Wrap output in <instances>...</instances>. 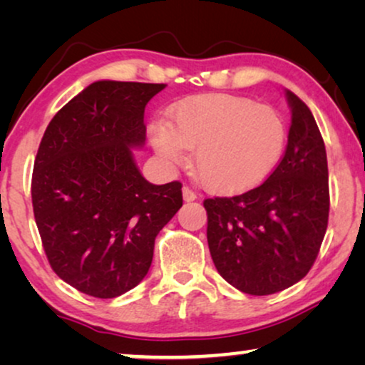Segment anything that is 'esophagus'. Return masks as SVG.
<instances>
[{"label": "esophagus", "mask_w": 365, "mask_h": 365, "mask_svg": "<svg viewBox=\"0 0 365 365\" xmlns=\"http://www.w3.org/2000/svg\"><path fill=\"white\" fill-rule=\"evenodd\" d=\"M182 197H184V201H186V202H191V201H196L197 194L194 192L191 187L184 186V187H182Z\"/></svg>", "instance_id": "esophagus-1"}]
</instances>
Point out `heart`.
I'll return each instance as SVG.
<instances>
[{"mask_svg": "<svg viewBox=\"0 0 365 365\" xmlns=\"http://www.w3.org/2000/svg\"><path fill=\"white\" fill-rule=\"evenodd\" d=\"M149 141L168 168L186 161L209 191L237 194L266 181L286 148V124L266 104L229 94L184 99L169 111V121L149 124Z\"/></svg>", "mask_w": 365, "mask_h": 365, "instance_id": "obj_1", "label": "heart"}]
</instances>
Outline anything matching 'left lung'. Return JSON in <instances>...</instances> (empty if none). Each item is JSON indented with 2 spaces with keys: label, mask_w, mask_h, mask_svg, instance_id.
<instances>
[{
  "label": "left lung",
  "mask_w": 365,
  "mask_h": 365,
  "mask_svg": "<svg viewBox=\"0 0 365 365\" xmlns=\"http://www.w3.org/2000/svg\"><path fill=\"white\" fill-rule=\"evenodd\" d=\"M291 128L266 181L232 197L204 199L207 244L217 272L251 296H269L311 271L329 221L324 139L306 103L287 91Z\"/></svg>",
  "instance_id": "left-lung-1"
}]
</instances>
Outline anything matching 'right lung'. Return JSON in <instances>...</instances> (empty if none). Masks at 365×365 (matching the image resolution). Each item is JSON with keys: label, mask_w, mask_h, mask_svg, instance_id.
Returning <instances> with one entry per match:
<instances>
[{"label": "right lung", "mask_w": 365, "mask_h": 365, "mask_svg": "<svg viewBox=\"0 0 365 365\" xmlns=\"http://www.w3.org/2000/svg\"><path fill=\"white\" fill-rule=\"evenodd\" d=\"M166 84L96 81L54 114L39 143L33 212L49 266L79 292L113 299L136 287L154 239L182 206V184L154 186L131 148Z\"/></svg>", "instance_id": "obj_1"}]
</instances>
